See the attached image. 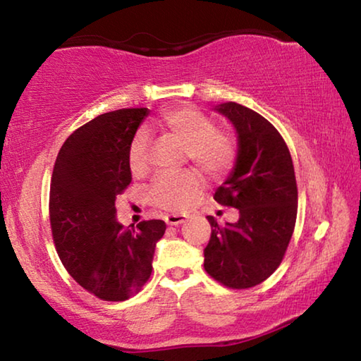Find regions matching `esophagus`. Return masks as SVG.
Masks as SVG:
<instances>
[{"label": "esophagus", "instance_id": "34e87169", "mask_svg": "<svg viewBox=\"0 0 361 361\" xmlns=\"http://www.w3.org/2000/svg\"><path fill=\"white\" fill-rule=\"evenodd\" d=\"M186 215H180V213H172V215H167L166 216V223L170 226H176V224H181L185 223Z\"/></svg>", "mask_w": 361, "mask_h": 361}]
</instances>
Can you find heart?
<instances>
[{"mask_svg": "<svg viewBox=\"0 0 361 361\" xmlns=\"http://www.w3.org/2000/svg\"><path fill=\"white\" fill-rule=\"evenodd\" d=\"M152 129L169 132L186 145V152L195 166L212 176H221L235 159V142L228 133L215 130L210 118L191 106H180L162 113L152 121ZM127 162L133 175L148 167V133L133 135ZM204 189L202 176L195 172H162L152 181L151 202L166 210H186L197 200Z\"/></svg>", "mask_w": 361, "mask_h": 361, "instance_id": "obj_1", "label": "heart"}]
</instances>
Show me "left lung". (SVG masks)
<instances>
[{
    "instance_id": "left-lung-1",
    "label": "left lung",
    "mask_w": 361,
    "mask_h": 361,
    "mask_svg": "<svg viewBox=\"0 0 361 361\" xmlns=\"http://www.w3.org/2000/svg\"><path fill=\"white\" fill-rule=\"evenodd\" d=\"M213 111L237 133L234 167L213 199L239 210V219L221 228L209 216L204 267L229 288H250L276 271L290 243L298 212L295 169L282 135L261 114L235 102Z\"/></svg>"
}]
</instances>
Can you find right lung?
Here are the masks:
<instances>
[{"instance_id": "right-lung-1", "label": "right lung", "mask_w": 361, "mask_h": 361, "mask_svg": "<svg viewBox=\"0 0 361 361\" xmlns=\"http://www.w3.org/2000/svg\"><path fill=\"white\" fill-rule=\"evenodd\" d=\"M148 108L100 114L79 127L59 151L49 215L57 253L76 282L105 301H126L152 271L162 219L124 228L116 219V195L130 185L129 146Z\"/></svg>"}]
</instances>
